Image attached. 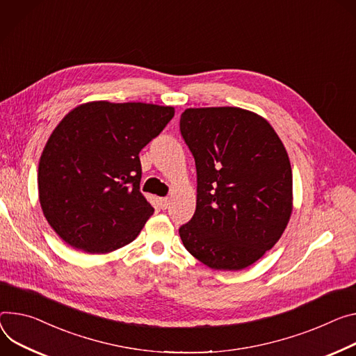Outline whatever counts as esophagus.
<instances>
[{
	"mask_svg": "<svg viewBox=\"0 0 356 356\" xmlns=\"http://www.w3.org/2000/svg\"><path fill=\"white\" fill-rule=\"evenodd\" d=\"M169 199L168 197H163V199H159V204H160V209H168L169 207Z\"/></svg>",
	"mask_w": 356,
	"mask_h": 356,
	"instance_id": "esophagus-1",
	"label": "esophagus"
}]
</instances>
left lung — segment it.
<instances>
[{"label":"left lung","mask_w":356,"mask_h":356,"mask_svg":"<svg viewBox=\"0 0 356 356\" xmlns=\"http://www.w3.org/2000/svg\"><path fill=\"white\" fill-rule=\"evenodd\" d=\"M180 134L195 157L196 211L179 229L186 250L213 270L254 264L293 211V172L271 124L240 108L186 109Z\"/></svg>","instance_id":"obj_1"}]
</instances>
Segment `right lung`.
Returning a JSON list of instances; mask_svg holds the SVG:
<instances>
[{"label":"right lung","mask_w":356,"mask_h":356,"mask_svg":"<svg viewBox=\"0 0 356 356\" xmlns=\"http://www.w3.org/2000/svg\"><path fill=\"white\" fill-rule=\"evenodd\" d=\"M173 116L172 106L99 101L59 122L41 154L38 190L63 241L104 254L138 237L154 211L139 190V153Z\"/></svg>","instance_id":"obj_1"}]
</instances>
